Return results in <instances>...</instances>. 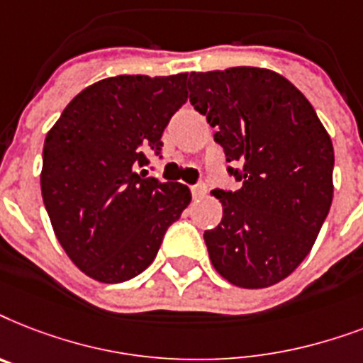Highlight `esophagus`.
Listing matches in <instances>:
<instances>
[{"label": "esophagus", "mask_w": 363, "mask_h": 363, "mask_svg": "<svg viewBox=\"0 0 363 363\" xmlns=\"http://www.w3.org/2000/svg\"><path fill=\"white\" fill-rule=\"evenodd\" d=\"M191 193H193V196H195V199H202V196L208 193V187H206V184L193 185V187H191Z\"/></svg>", "instance_id": "34e87169"}]
</instances>
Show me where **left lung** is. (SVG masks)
<instances>
[{"label": "left lung", "instance_id": "1", "mask_svg": "<svg viewBox=\"0 0 363 363\" xmlns=\"http://www.w3.org/2000/svg\"><path fill=\"white\" fill-rule=\"evenodd\" d=\"M189 101L216 127L238 191H213L223 219L204 232L217 274L266 289L311 251L333 199V146L311 103L260 67L191 72Z\"/></svg>", "mask_w": 363, "mask_h": 363}]
</instances>
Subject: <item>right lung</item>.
Listing matches in <instances>:
<instances>
[{
	"mask_svg": "<svg viewBox=\"0 0 363 363\" xmlns=\"http://www.w3.org/2000/svg\"><path fill=\"white\" fill-rule=\"evenodd\" d=\"M187 72L120 74L91 84L46 135L40 191L57 242L84 274L121 283L153 262L191 191L136 168L161 153L164 127L187 101Z\"/></svg>",
	"mask_w": 363,
	"mask_h": 363,
	"instance_id": "add662e5",
	"label": "right lung"
}]
</instances>
